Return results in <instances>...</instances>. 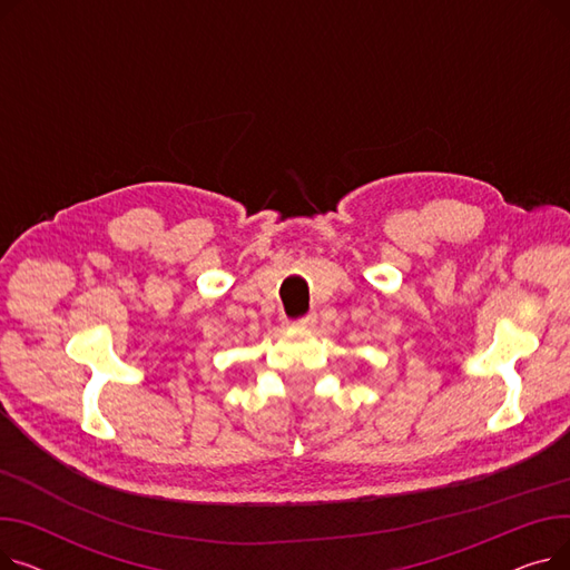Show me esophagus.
Segmentation results:
<instances>
[{
  "label": "esophagus",
  "mask_w": 570,
  "mask_h": 570,
  "mask_svg": "<svg viewBox=\"0 0 570 570\" xmlns=\"http://www.w3.org/2000/svg\"><path fill=\"white\" fill-rule=\"evenodd\" d=\"M293 325H295V327H314V325H316V314H305V316H301V318H295Z\"/></svg>",
  "instance_id": "1"
}]
</instances>
